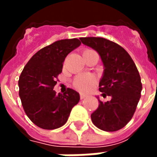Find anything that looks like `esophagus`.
I'll return each mask as SVG.
<instances>
[{
	"label": "esophagus",
	"mask_w": 157,
	"mask_h": 157,
	"mask_svg": "<svg viewBox=\"0 0 157 157\" xmlns=\"http://www.w3.org/2000/svg\"><path fill=\"white\" fill-rule=\"evenodd\" d=\"M80 98H81V99H84V98H86V95H85V94H83V93H81V94H80Z\"/></svg>",
	"instance_id": "34e87169"
}]
</instances>
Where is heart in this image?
<instances>
[{
  "mask_svg": "<svg viewBox=\"0 0 157 157\" xmlns=\"http://www.w3.org/2000/svg\"><path fill=\"white\" fill-rule=\"evenodd\" d=\"M96 78L92 75L83 74L75 77L74 81V86L82 92H88L95 84Z\"/></svg>",
  "mask_w": 157,
  "mask_h": 157,
  "instance_id": "b5f03b06",
  "label": "heart"
}]
</instances>
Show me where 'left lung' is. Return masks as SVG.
Returning a JSON list of instances; mask_svg holds the SVG:
<instances>
[{"instance_id": "1", "label": "left lung", "mask_w": 157, "mask_h": 157, "mask_svg": "<svg viewBox=\"0 0 157 157\" xmlns=\"http://www.w3.org/2000/svg\"><path fill=\"white\" fill-rule=\"evenodd\" d=\"M83 44L98 53L103 64L99 82L102 95L111 100L102 102L91 115L96 127L108 132L117 131L130 121L140 98L142 84L135 62L128 52L116 43L102 38H81Z\"/></svg>"}]
</instances>
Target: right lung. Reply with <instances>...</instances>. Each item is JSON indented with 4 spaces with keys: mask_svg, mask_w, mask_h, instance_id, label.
<instances>
[{
    "mask_svg": "<svg viewBox=\"0 0 157 157\" xmlns=\"http://www.w3.org/2000/svg\"><path fill=\"white\" fill-rule=\"evenodd\" d=\"M81 44L77 39L55 42L37 52L21 73L18 86L22 107L39 128L55 129L63 126L78 103L80 95L75 90L68 88L63 94H56L53 89L65 57Z\"/></svg>",
    "mask_w": 157,
    "mask_h": 157,
    "instance_id": "obj_1",
    "label": "right lung"
}]
</instances>
